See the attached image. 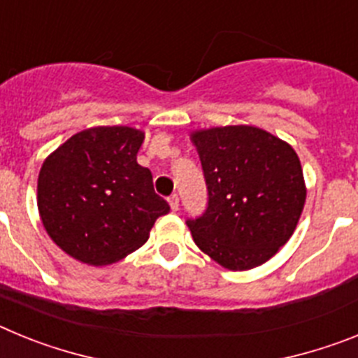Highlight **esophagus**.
<instances>
[{"instance_id":"34e87169","label":"esophagus","mask_w":358,"mask_h":358,"mask_svg":"<svg viewBox=\"0 0 358 358\" xmlns=\"http://www.w3.org/2000/svg\"><path fill=\"white\" fill-rule=\"evenodd\" d=\"M169 204H170V208H172V211L179 210V197H177V194L170 195V197H169Z\"/></svg>"}]
</instances>
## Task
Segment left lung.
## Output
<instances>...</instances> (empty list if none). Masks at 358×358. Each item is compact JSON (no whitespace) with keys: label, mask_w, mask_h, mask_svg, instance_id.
I'll use <instances>...</instances> for the list:
<instances>
[{"label":"left lung","mask_w":358,"mask_h":358,"mask_svg":"<svg viewBox=\"0 0 358 358\" xmlns=\"http://www.w3.org/2000/svg\"><path fill=\"white\" fill-rule=\"evenodd\" d=\"M208 204L186 218L195 243L231 271L265 264L292 236L305 206L299 157L289 143L249 125L192 134Z\"/></svg>","instance_id":"8db88e82"}]
</instances>
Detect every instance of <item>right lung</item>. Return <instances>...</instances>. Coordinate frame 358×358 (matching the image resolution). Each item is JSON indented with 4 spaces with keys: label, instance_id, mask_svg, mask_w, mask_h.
<instances>
[{
    "label": "right lung",
    "instance_id": "right-lung-1",
    "mask_svg": "<svg viewBox=\"0 0 358 358\" xmlns=\"http://www.w3.org/2000/svg\"><path fill=\"white\" fill-rule=\"evenodd\" d=\"M143 132L94 127L71 136L44 161L37 206L50 238L69 256L107 265L140 249L170 211L136 156Z\"/></svg>",
    "mask_w": 358,
    "mask_h": 358
}]
</instances>
